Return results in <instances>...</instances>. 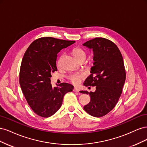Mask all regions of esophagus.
Here are the masks:
<instances>
[{
    "label": "esophagus",
    "mask_w": 147,
    "mask_h": 147,
    "mask_svg": "<svg viewBox=\"0 0 147 147\" xmlns=\"http://www.w3.org/2000/svg\"><path fill=\"white\" fill-rule=\"evenodd\" d=\"M74 92H79V91H80V89L79 88H74Z\"/></svg>",
    "instance_id": "34e87169"
}]
</instances>
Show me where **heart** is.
<instances>
[{
	"mask_svg": "<svg viewBox=\"0 0 147 147\" xmlns=\"http://www.w3.org/2000/svg\"><path fill=\"white\" fill-rule=\"evenodd\" d=\"M72 55L75 59L78 61L83 57H86V53L81 48H75L72 51ZM84 77V75L82 73L74 74L69 76V78L70 82L74 84H78L81 81V79Z\"/></svg>",
	"mask_w": 147,
	"mask_h": 147,
	"instance_id": "b5f03b06",
	"label": "heart"
}]
</instances>
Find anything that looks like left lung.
Listing matches in <instances>:
<instances>
[{"label": "left lung", "instance_id": "1", "mask_svg": "<svg viewBox=\"0 0 147 147\" xmlns=\"http://www.w3.org/2000/svg\"><path fill=\"white\" fill-rule=\"evenodd\" d=\"M83 45L92 50L93 66L84 81L85 86H96L94 92L81 91L91 97L84 110L94 117L109 113L117 104L125 83L126 72L122 55L117 46L108 39L97 37Z\"/></svg>", "mask_w": 147, "mask_h": 147}]
</instances>
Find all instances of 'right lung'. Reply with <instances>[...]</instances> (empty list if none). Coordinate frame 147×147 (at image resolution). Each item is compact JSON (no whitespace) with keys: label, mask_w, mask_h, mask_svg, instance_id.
<instances>
[{"label":"right lung","mask_w":147,"mask_h":147,"mask_svg":"<svg viewBox=\"0 0 147 147\" xmlns=\"http://www.w3.org/2000/svg\"><path fill=\"white\" fill-rule=\"evenodd\" d=\"M75 42L42 37L34 40L24 53L20 84L28 104L38 116L48 118L54 115L61 107L64 95L74 90V86L67 83L53 87L50 78L57 71V53Z\"/></svg>","instance_id":"right-lung-1"}]
</instances>
